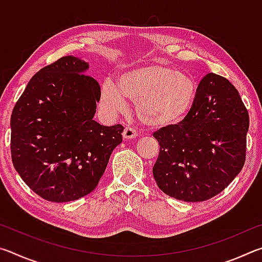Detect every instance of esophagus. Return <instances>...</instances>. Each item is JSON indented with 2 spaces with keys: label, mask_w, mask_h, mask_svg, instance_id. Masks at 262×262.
I'll return each mask as SVG.
<instances>
[{
  "label": "esophagus",
  "mask_w": 262,
  "mask_h": 262,
  "mask_svg": "<svg viewBox=\"0 0 262 262\" xmlns=\"http://www.w3.org/2000/svg\"><path fill=\"white\" fill-rule=\"evenodd\" d=\"M122 136H123V139H126V140H132V139H135V137L137 136V133L133 129V128L127 127V128H125V130H123Z\"/></svg>",
  "instance_id": "1"
}]
</instances>
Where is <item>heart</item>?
<instances>
[{
	"mask_svg": "<svg viewBox=\"0 0 262 262\" xmlns=\"http://www.w3.org/2000/svg\"><path fill=\"white\" fill-rule=\"evenodd\" d=\"M194 78L163 63H150L126 70L117 84L105 81L100 86V104L111 113L135 103L140 121L150 128L174 126L187 117L196 98Z\"/></svg>",
	"mask_w": 262,
	"mask_h": 262,
	"instance_id": "1",
	"label": "heart"
}]
</instances>
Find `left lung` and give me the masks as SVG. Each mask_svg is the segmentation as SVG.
<instances>
[{"label": "left lung", "mask_w": 262, "mask_h": 262, "mask_svg": "<svg viewBox=\"0 0 262 262\" xmlns=\"http://www.w3.org/2000/svg\"><path fill=\"white\" fill-rule=\"evenodd\" d=\"M248 126L237 89L220 75H206L187 117L154 133L161 147L152 167L158 187L185 202L221 193L245 163Z\"/></svg>", "instance_id": "1"}]
</instances>
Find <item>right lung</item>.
Instances as JSON below:
<instances>
[{
	"instance_id": "1",
	"label": "right lung",
	"mask_w": 262,
	"mask_h": 262,
	"mask_svg": "<svg viewBox=\"0 0 262 262\" xmlns=\"http://www.w3.org/2000/svg\"><path fill=\"white\" fill-rule=\"evenodd\" d=\"M89 63L63 56L30 79L11 114V158L35 194L51 202L77 200L98 185L121 125L94 120L100 86Z\"/></svg>"
}]
</instances>
